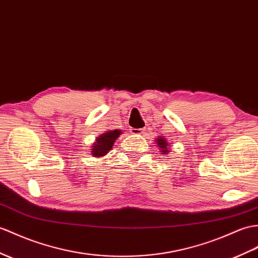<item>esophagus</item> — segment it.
Wrapping results in <instances>:
<instances>
[{
    "label": "esophagus",
    "instance_id": "34e87169",
    "mask_svg": "<svg viewBox=\"0 0 258 258\" xmlns=\"http://www.w3.org/2000/svg\"><path fill=\"white\" fill-rule=\"evenodd\" d=\"M144 128H134V127H132L131 128V133L132 134H134V135H142L143 133H144Z\"/></svg>",
    "mask_w": 258,
    "mask_h": 258
}]
</instances>
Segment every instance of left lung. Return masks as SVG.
<instances>
[{"mask_svg": "<svg viewBox=\"0 0 258 258\" xmlns=\"http://www.w3.org/2000/svg\"><path fill=\"white\" fill-rule=\"evenodd\" d=\"M156 143H157V147L159 148V152L163 155H167L169 154L170 148H169V144L168 142L166 141L165 137L163 136H158L156 139Z\"/></svg>", "mask_w": 258, "mask_h": 258, "instance_id": "8db88e82", "label": "left lung"}]
</instances>
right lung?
<instances>
[{"instance_id": "obj_1", "label": "right lung", "mask_w": 258, "mask_h": 258, "mask_svg": "<svg viewBox=\"0 0 258 258\" xmlns=\"http://www.w3.org/2000/svg\"><path fill=\"white\" fill-rule=\"evenodd\" d=\"M122 134V131L119 130H110V131H105L103 134L98 136L95 139V142L91 145V154L93 157H103L104 155L109 153L112 147L113 144L115 143V141L118 139L119 135Z\"/></svg>"}]
</instances>
